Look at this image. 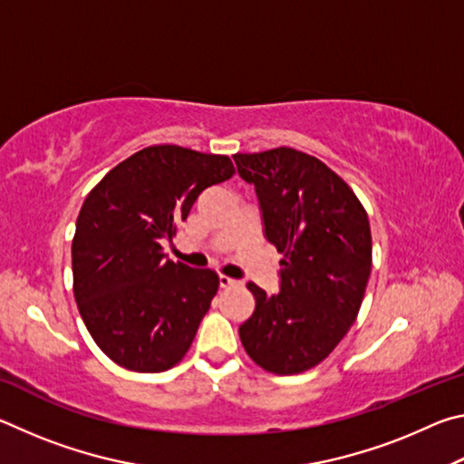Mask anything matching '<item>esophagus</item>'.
Listing matches in <instances>:
<instances>
[{
	"label": "esophagus",
	"mask_w": 464,
	"mask_h": 464,
	"mask_svg": "<svg viewBox=\"0 0 464 464\" xmlns=\"http://www.w3.org/2000/svg\"><path fill=\"white\" fill-rule=\"evenodd\" d=\"M218 285H221V288H229L233 285H237V280H233L229 276H225V274H221V276H218Z\"/></svg>",
	"instance_id": "esophagus-1"
}]
</instances>
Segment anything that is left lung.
Segmentation results:
<instances>
[{
    "instance_id": "1",
    "label": "left lung",
    "mask_w": 464,
    "mask_h": 464,
    "mask_svg": "<svg viewBox=\"0 0 464 464\" xmlns=\"http://www.w3.org/2000/svg\"><path fill=\"white\" fill-rule=\"evenodd\" d=\"M256 186L266 237L282 254L280 293L254 282L256 311L239 327L247 356L274 374H298L332 354L362 304L372 266L368 215L324 161L293 147L235 153Z\"/></svg>"
}]
</instances>
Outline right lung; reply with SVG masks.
I'll use <instances>...</instances> for the list:
<instances>
[{
	"instance_id": "1",
	"label": "right lung",
	"mask_w": 464,
	"mask_h": 464,
	"mask_svg": "<svg viewBox=\"0 0 464 464\" xmlns=\"http://www.w3.org/2000/svg\"><path fill=\"white\" fill-rule=\"evenodd\" d=\"M227 155L151 145L85 196L72 243L73 295L93 342L122 368L163 372L190 350L218 274L171 262L176 237L208 186L233 178Z\"/></svg>"
}]
</instances>
